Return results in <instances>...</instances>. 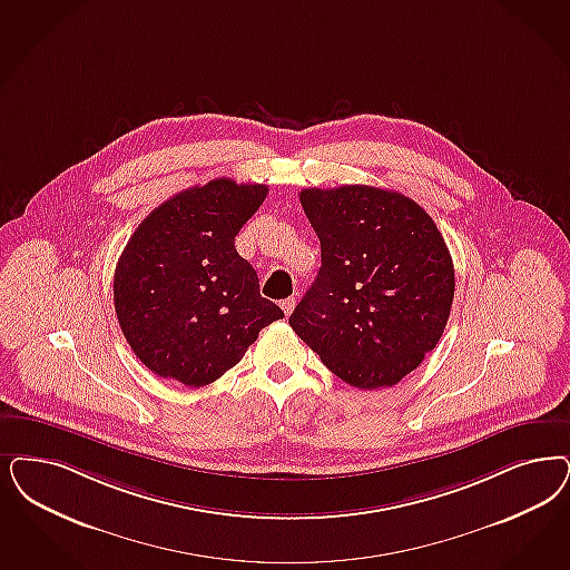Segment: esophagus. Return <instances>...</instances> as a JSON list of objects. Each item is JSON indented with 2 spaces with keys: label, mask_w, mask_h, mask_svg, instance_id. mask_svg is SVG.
<instances>
[{
  "label": "esophagus",
  "mask_w": 570,
  "mask_h": 570,
  "mask_svg": "<svg viewBox=\"0 0 570 570\" xmlns=\"http://www.w3.org/2000/svg\"><path fill=\"white\" fill-rule=\"evenodd\" d=\"M295 296H288V298H284V301H282V305H279V307L284 309V314L291 315L293 314V309H295Z\"/></svg>",
  "instance_id": "1"
}]
</instances>
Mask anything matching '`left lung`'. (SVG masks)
I'll list each match as a JSON object with an SVG mask.
<instances>
[{"mask_svg": "<svg viewBox=\"0 0 570 570\" xmlns=\"http://www.w3.org/2000/svg\"><path fill=\"white\" fill-rule=\"evenodd\" d=\"M322 267L291 326L331 373L357 390L392 387L446 328L454 269L432 216L368 185L303 189Z\"/></svg>", "mask_w": 570, "mask_h": 570, "instance_id": "left-lung-1", "label": "left lung"}]
</instances>
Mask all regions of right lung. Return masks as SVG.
Wrapping results in <instances>:
<instances>
[{
    "label": "right lung",
    "instance_id": "add662e5",
    "mask_svg": "<svg viewBox=\"0 0 570 570\" xmlns=\"http://www.w3.org/2000/svg\"><path fill=\"white\" fill-rule=\"evenodd\" d=\"M267 185L215 178L161 206L128 239L114 275L121 333L157 376L202 387L236 366L284 312L261 296L236 236Z\"/></svg>",
    "mask_w": 570,
    "mask_h": 570
}]
</instances>
